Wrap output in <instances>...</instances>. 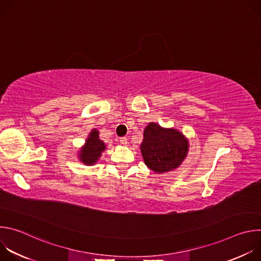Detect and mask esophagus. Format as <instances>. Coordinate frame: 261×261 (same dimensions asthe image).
Segmentation results:
<instances>
[{
    "instance_id": "esophagus-1",
    "label": "esophagus",
    "mask_w": 261,
    "mask_h": 261,
    "mask_svg": "<svg viewBox=\"0 0 261 261\" xmlns=\"http://www.w3.org/2000/svg\"><path fill=\"white\" fill-rule=\"evenodd\" d=\"M120 143H122L123 145H127L128 144V139L126 137H121L120 138Z\"/></svg>"
}]
</instances>
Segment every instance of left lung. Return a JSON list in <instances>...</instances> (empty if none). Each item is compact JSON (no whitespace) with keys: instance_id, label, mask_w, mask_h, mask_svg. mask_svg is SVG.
I'll return each instance as SVG.
<instances>
[{"instance_id":"1","label":"left lung","mask_w":261,"mask_h":261,"mask_svg":"<svg viewBox=\"0 0 261 261\" xmlns=\"http://www.w3.org/2000/svg\"><path fill=\"white\" fill-rule=\"evenodd\" d=\"M188 150V139L176 129L150 123L143 131V140L140 144L143 161L157 173L177 168L187 156Z\"/></svg>"}]
</instances>
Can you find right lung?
<instances>
[{"label":"right lung","mask_w":261,"mask_h":261,"mask_svg":"<svg viewBox=\"0 0 261 261\" xmlns=\"http://www.w3.org/2000/svg\"><path fill=\"white\" fill-rule=\"evenodd\" d=\"M105 143L99 138V131L93 129L79 153V158L86 165H94L99 160L101 153L105 151Z\"/></svg>","instance_id":"add662e5"}]
</instances>
